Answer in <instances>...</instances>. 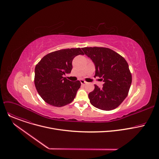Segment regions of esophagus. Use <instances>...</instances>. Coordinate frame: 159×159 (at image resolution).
I'll return each mask as SVG.
<instances>
[{
    "label": "esophagus",
    "mask_w": 159,
    "mask_h": 159,
    "mask_svg": "<svg viewBox=\"0 0 159 159\" xmlns=\"http://www.w3.org/2000/svg\"><path fill=\"white\" fill-rule=\"evenodd\" d=\"M80 83H81L82 85H85L87 84V82H85V81L84 80H80Z\"/></svg>",
    "instance_id": "34e87169"
}]
</instances>
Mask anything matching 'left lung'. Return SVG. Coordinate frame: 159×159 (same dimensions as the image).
I'll list each match as a JSON object with an SVG mask.
<instances>
[{
    "mask_svg": "<svg viewBox=\"0 0 159 159\" xmlns=\"http://www.w3.org/2000/svg\"><path fill=\"white\" fill-rule=\"evenodd\" d=\"M84 53L96 66L94 77L104 82L102 88L94 85L89 94L90 102L94 107L111 111L118 107L127 97L132 76L126 60L111 49L104 47H85Z\"/></svg>",
    "mask_w": 159,
    "mask_h": 159,
    "instance_id": "8db88e82",
    "label": "left lung"
}]
</instances>
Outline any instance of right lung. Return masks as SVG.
<instances>
[{
  "label": "right lung",
  "mask_w": 159,
  "mask_h": 159,
  "mask_svg": "<svg viewBox=\"0 0 159 159\" xmlns=\"http://www.w3.org/2000/svg\"><path fill=\"white\" fill-rule=\"evenodd\" d=\"M84 55L80 48L63 49L50 53L35 66L34 85L39 96L47 103L56 107L70 104L75 98L81 83L63 77L70 73L72 60Z\"/></svg>",
  "instance_id": "add662e5"
}]
</instances>
